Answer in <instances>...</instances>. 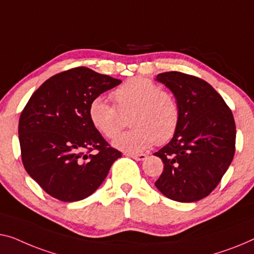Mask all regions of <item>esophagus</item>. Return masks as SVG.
<instances>
[{"instance_id": "esophagus-1", "label": "esophagus", "mask_w": 254, "mask_h": 254, "mask_svg": "<svg viewBox=\"0 0 254 254\" xmlns=\"http://www.w3.org/2000/svg\"><path fill=\"white\" fill-rule=\"evenodd\" d=\"M127 155L135 161H145L147 158L146 154H127Z\"/></svg>"}]
</instances>
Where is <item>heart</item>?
<instances>
[{"instance_id": "1", "label": "heart", "mask_w": 254, "mask_h": 254, "mask_svg": "<svg viewBox=\"0 0 254 254\" xmlns=\"http://www.w3.org/2000/svg\"><path fill=\"white\" fill-rule=\"evenodd\" d=\"M116 106L104 96H98L89 105V119L93 127L109 139L123 128V114L132 113L130 124L134 127L114 141L116 148L128 153H140L155 142L165 143L176 133L180 111L176 98L162 91L148 78L137 76L127 79L114 90ZM119 109L117 110V108Z\"/></svg>"}]
</instances>
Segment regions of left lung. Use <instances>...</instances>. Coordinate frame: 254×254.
<instances>
[{
  "instance_id": "1",
  "label": "left lung",
  "mask_w": 254,
  "mask_h": 254,
  "mask_svg": "<svg viewBox=\"0 0 254 254\" xmlns=\"http://www.w3.org/2000/svg\"><path fill=\"white\" fill-rule=\"evenodd\" d=\"M156 81L171 90L180 119L170 142L154 154L164 164L155 186L170 199L196 202L218 186L232 163L236 140L233 113L202 78L166 71Z\"/></svg>"
}]
</instances>
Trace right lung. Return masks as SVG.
Masks as SVG:
<instances>
[{
  "label": "right lung",
  "mask_w": 254,
  "mask_h": 254,
  "mask_svg": "<svg viewBox=\"0 0 254 254\" xmlns=\"http://www.w3.org/2000/svg\"><path fill=\"white\" fill-rule=\"evenodd\" d=\"M121 79L76 67L47 79L30 97L19 119L25 170L45 192L63 202L93 194L122 153L112 148L89 119L93 98ZM97 149L96 155L86 150Z\"/></svg>",
  "instance_id": "right-lung-1"
}]
</instances>
